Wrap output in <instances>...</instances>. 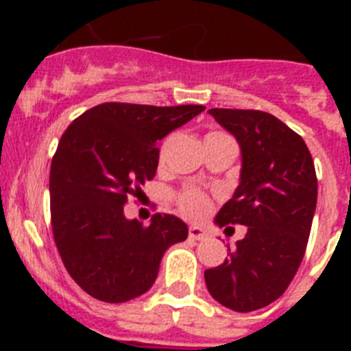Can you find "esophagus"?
Here are the masks:
<instances>
[{"label":"esophagus","mask_w":351,"mask_h":351,"mask_svg":"<svg viewBox=\"0 0 351 351\" xmlns=\"http://www.w3.org/2000/svg\"><path fill=\"white\" fill-rule=\"evenodd\" d=\"M188 234H190V239H193V241H204L207 237V232L200 228V226H190Z\"/></svg>","instance_id":"esophagus-1"}]
</instances>
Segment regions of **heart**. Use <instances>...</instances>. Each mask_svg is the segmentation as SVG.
Instances as JSON below:
<instances>
[{"label": "heart", "instance_id": "b5f03b06", "mask_svg": "<svg viewBox=\"0 0 351 351\" xmlns=\"http://www.w3.org/2000/svg\"><path fill=\"white\" fill-rule=\"evenodd\" d=\"M223 135H225V133L214 132L209 133L206 138L223 137ZM176 204H178V209L184 214L186 218L191 219L204 218L206 214H209L210 207H213L209 195L204 193V191L198 190V188H193V186H188V188L179 191V193L176 195Z\"/></svg>", "mask_w": 351, "mask_h": 351}]
</instances>
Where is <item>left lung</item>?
<instances>
[{
	"instance_id": "1",
	"label": "left lung",
	"mask_w": 351,
	"mask_h": 351,
	"mask_svg": "<svg viewBox=\"0 0 351 351\" xmlns=\"http://www.w3.org/2000/svg\"><path fill=\"white\" fill-rule=\"evenodd\" d=\"M209 114L243 151L241 184L216 223L246 225L247 234L228 247L221 265L207 269L206 285L225 308L256 311L280 299L299 271L316 209L315 163L299 133L272 114L243 108Z\"/></svg>"
}]
</instances>
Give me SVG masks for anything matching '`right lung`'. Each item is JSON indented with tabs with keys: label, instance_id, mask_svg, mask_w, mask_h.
I'll return each instance as SVG.
<instances>
[{
	"label": "right lung",
	"instance_id": "add662e5",
	"mask_svg": "<svg viewBox=\"0 0 351 351\" xmlns=\"http://www.w3.org/2000/svg\"><path fill=\"white\" fill-rule=\"evenodd\" d=\"M206 110L202 105H96L61 135L51 163V225L71 280L104 302L153 287L163 253L188 237L173 214L151 225L125 218V204L156 176L158 142Z\"/></svg>",
	"mask_w": 351,
	"mask_h": 351
}]
</instances>
